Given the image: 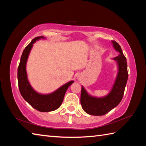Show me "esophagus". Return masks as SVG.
<instances>
[{"label": "esophagus", "mask_w": 146, "mask_h": 146, "mask_svg": "<svg viewBox=\"0 0 146 146\" xmlns=\"http://www.w3.org/2000/svg\"><path fill=\"white\" fill-rule=\"evenodd\" d=\"M78 80H80V76H78Z\"/></svg>", "instance_id": "esophagus-1"}]
</instances>
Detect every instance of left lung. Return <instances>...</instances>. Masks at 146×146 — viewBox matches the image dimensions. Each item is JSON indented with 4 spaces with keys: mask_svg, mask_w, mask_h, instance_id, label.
<instances>
[{
    "mask_svg": "<svg viewBox=\"0 0 146 146\" xmlns=\"http://www.w3.org/2000/svg\"><path fill=\"white\" fill-rule=\"evenodd\" d=\"M111 42L113 48L119 54L113 58L117 62L118 72L110 92L105 97H96L88 94L85 88L82 86L80 102L83 110L92 115H104L108 113L119 104L124 94L128 79L127 60L120 45L115 41Z\"/></svg>",
    "mask_w": 146,
    "mask_h": 146,
    "instance_id": "1",
    "label": "left lung"
}]
</instances>
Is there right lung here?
I'll return each mask as SVG.
<instances>
[{"label": "right lung", "mask_w": 146, "mask_h": 146, "mask_svg": "<svg viewBox=\"0 0 146 146\" xmlns=\"http://www.w3.org/2000/svg\"><path fill=\"white\" fill-rule=\"evenodd\" d=\"M41 39H44L46 38L44 36L36 37L24 49L17 70L18 85L22 97L27 103L37 110L42 112H48L56 110L61 106L65 93L74 81L68 82L56 90L48 94H39L32 87L27 78V61L33 44Z\"/></svg>", "instance_id": "1"}]
</instances>
